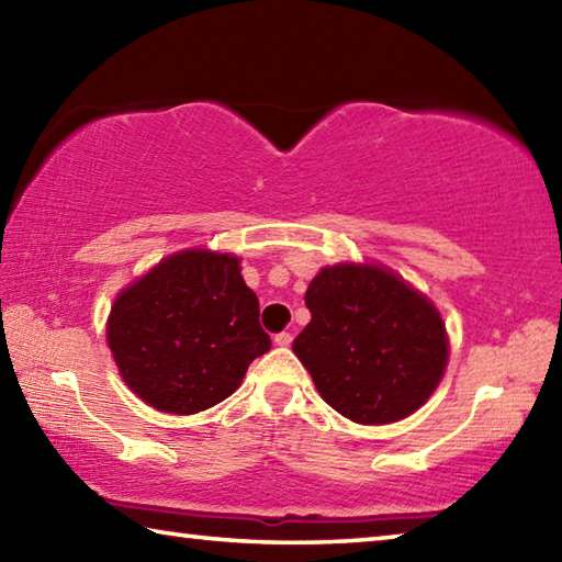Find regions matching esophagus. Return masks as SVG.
I'll return each mask as SVG.
<instances>
[{
  "label": "esophagus",
  "mask_w": 562,
  "mask_h": 562,
  "mask_svg": "<svg viewBox=\"0 0 562 562\" xmlns=\"http://www.w3.org/2000/svg\"><path fill=\"white\" fill-rule=\"evenodd\" d=\"M274 345H278V347H290L292 345L290 331H280V335H274Z\"/></svg>",
  "instance_id": "1"
}]
</instances>
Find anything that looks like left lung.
<instances>
[{"mask_svg":"<svg viewBox=\"0 0 562 562\" xmlns=\"http://www.w3.org/2000/svg\"><path fill=\"white\" fill-rule=\"evenodd\" d=\"M304 304L310 325L292 341L322 398L357 424H392L439 386L449 339L439 310L379 265L322 268Z\"/></svg>","mask_w":562,"mask_h":562,"instance_id":"1","label":"left lung"}]
</instances>
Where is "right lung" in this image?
Returning a JSON list of instances; mask_svg holds the SVG:
<instances>
[{
  "mask_svg": "<svg viewBox=\"0 0 562 562\" xmlns=\"http://www.w3.org/2000/svg\"><path fill=\"white\" fill-rule=\"evenodd\" d=\"M258 317L240 260L195 247L160 260L119 294L106 339L131 392L183 416L221 404L270 349Z\"/></svg>",
  "mask_w": 562,
  "mask_h": 562,
  "instance_id": "right-lung-1",
  "label": "right lung"
}]
</instances>
